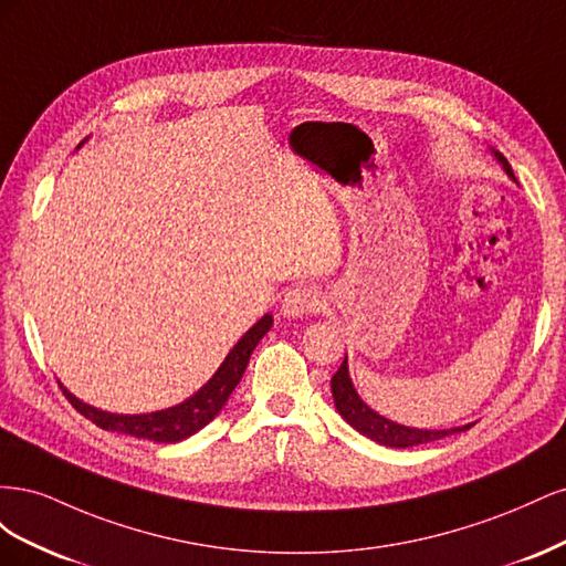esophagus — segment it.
I'll return each mask as SVG.
<instances>
[{
    "label": "esophagus",
    "mask_w": 566,
    "mask_h": 566,
    "mask_svg": "<svg viewBox=\"0 0 566 566\" xmlns=\"http://www.w3.org/2000/svg\"><path fill=\"white\" fill-rule=\"evenodd\" d=\"M323 306L321 293L316 287L310 285H297L290 287L283 300V312L287 316H304V314H314Z\"/></svg>",
    "instance_id": "34e87169"
}]
</instances>
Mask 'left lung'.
<instances>
[{
  "mask_svg": "<svg viewBox=\"0 0 566 566\" xmlns=\"http://www.w3.org/2000/svg\"><path fill=\"white\" fill-rule=\"evenodd\" d=\"M495 158L503 163L505 172L515 179V172H512V167L507 165V160L501 156V153H495ZM331 389H333V399H335L339 416L345 418L354 427V430L370 437L373 441L382 443V447L408 449V447H418V443L443 439L453 432H465L472 427V424H465V427H453V430H413V427H403V424H397V422L378 416L375 410H370L361 399H358V394L349 380L347 356H345V361H342L339 370L333 375Z\"/></svg>",
  "mask_w": 566,
  "mask_h": 566,
  "instance_id": "obj_1",
  "label": "left lung"
}]
</instances>
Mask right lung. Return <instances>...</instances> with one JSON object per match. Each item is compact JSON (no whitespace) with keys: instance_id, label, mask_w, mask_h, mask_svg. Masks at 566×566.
I'll use <instances>...</instances> for the list:
<instances>
[{"instance_id":"right-lung-1","label":"right lung","mask_w":566,"mask_h":566,"mask_svg":"<svg viewBox=\"0 0 566 566\" xmlns=\"http://www.w3.org/2000/svg\"><path fill=\"white\" fill-rule=\"evenodd\" d=\"M271 323L273 318L269 314L262 321H256L252 328L238 339V345L229 352L224 364L219 366V370L212 375V380L208 385H205L198 394H193L191 399H186L175 408L158 410V413H146V416L106 413V410L82 403L65 387L61 389L65 394V399L73 403V408L80 410V413L87 420H92L96 427H101V430L123 432L136 439H150L158 443H175L202 430V427L219 413L221 406L229 401L231 391L243 378L252 349L256 347V342L269 333Z\"/></svg>"}]
</instances>
